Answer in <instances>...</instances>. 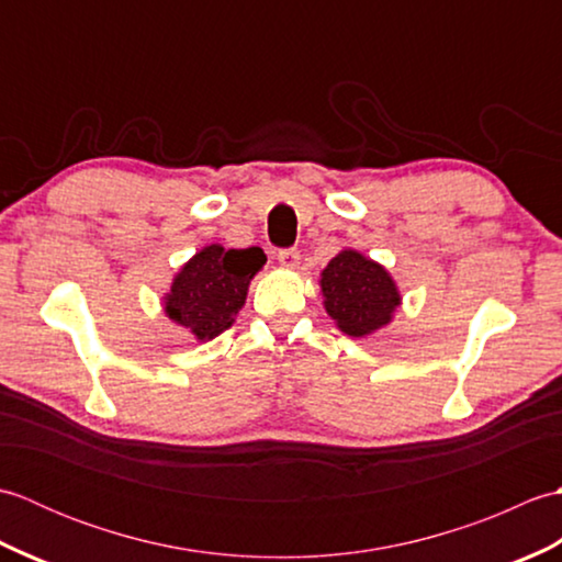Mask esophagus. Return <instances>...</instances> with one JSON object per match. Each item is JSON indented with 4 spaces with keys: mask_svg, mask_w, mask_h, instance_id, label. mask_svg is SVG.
<instances>
[{
    "mask_svg": "<svg viewBox=\"0 0 562 562\" xmlns=\"http://www.w3.org/2000/svg\"><path fill=\"white\" fill-rule=\"evenodd\" d=\"M278 260H280V266H284V268H296V266H300V250H296V248H280Z\"/></svg>",
    "mask_w": 562,
    "mask_h": 562,
    "instance_id": "34e87169",
    "label": "esophagus"
}]
</instances>
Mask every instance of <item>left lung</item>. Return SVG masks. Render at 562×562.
Returning <instances> with one entry per match:
<instances>
[{
    "label": "left lung",
    "mask_w": 562,
    "mask_h": 562,
    "mask_svg": "<svg viewBox=\"0 0 562 562\" xmlns=\"http://www.w3.org/2000/svg\"><path fill=\"white\" fill-rule=\"evenodd\" d=\"M321 292L328 316L352 338H364L386 326L401 304L391 274L350 248L340 250L321 272Z\"/></svg>",
    "instance_id": "obj_1"
}]
</instances>
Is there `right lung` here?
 <instances>
[{
  "instance_id": "add662e5",
  "label": "right lung",
  "mask_w": 562,
  "mask_h": 562,
  "mask_svg": "<svg viewBox=\"0 0 562 562\" xmlns=\"http://www.w3.org/2000/svg\"><path fill=\"white\" fill-rule=\"evenodd\" d=\"M266 260L258 246H205L176 274L171 292L164 296L166 316L186 326L198 340L217 338L234 324L248 284Z\"/></svg>"
}]
</instances>
